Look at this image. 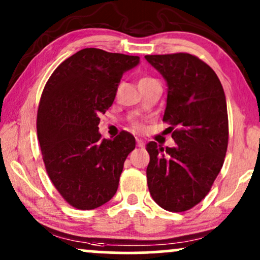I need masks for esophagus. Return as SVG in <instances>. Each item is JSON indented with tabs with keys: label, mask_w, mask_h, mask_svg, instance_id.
Here are the masks:
<instances>
[{
	"label": "esophagus",
	"mask_w": 260,
	"mask_h": 260,
	"mask_svg": "<svg viewBox=\"0 0 260 260\" xmlns=\"http://www.w3.org/2000/svg\"><path fill=\"white\" fill-rule=\"evenodd\" d=\"M137 145H138L139 148H143L144 147V140L140 139V138H137Z\"/></svg>",
	"instance_id": "34e87169"
}]
</instances>
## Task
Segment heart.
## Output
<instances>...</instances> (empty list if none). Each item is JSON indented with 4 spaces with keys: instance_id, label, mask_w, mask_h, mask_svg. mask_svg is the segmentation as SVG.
Here are the masks:
<instances>
[{
    "instance_id": "b5f03b06",
    "label": "heart",
    "mask_w": 260,
    "mask_h": 260,
    "mask_svg": "<svg viewBox=\"0 0 260 260\" xmlns=\"http://www.w3.org/2000/svg\"><path fill=\"white\" fill-rule=\"evenodd\" d=\"M143 79H147V78H143ZM134 124H136V126H139V124L137 123V122H136V123H134Z\"/></svg>"
}]
</instances>
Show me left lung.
Masks as SVG:
<instances>
[{
  "label": "left lung",
  "instance_id": "1",
  "mask_svg": "<svg viewBox=\"0 0 260 260\" xmlns=\"http://www.w3.org/2000/svg\"><path fill=\"white\" fill-rule=\"evenodd\" d=\"M168 82L162 121L176 145L164 149L149 142L148 187L161 208L182 213L201 203L223 165L229 117L222 85L213 68L186 52L147 55Z\"/></svg>",
  "mask_w": 260,
  "mask_h": 260
}]
</instances>
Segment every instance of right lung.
Listing matches in <instances>:
<instances>
[{"instance_id":"right-lung-1","label":"right lung","mask_w":260,"mask_h":260,"mask_svg":"<svg viewBox=\"0 0 260 260\" xmlns=\"http://www.w3.org/2000/svg\"><path fill=\"white\" fill-rule=\"evenodd\" d=\"M138 56L83 49L53 71L38 109L37 131L47 175L73 208L90 210L115 196L136 139L122 131L101 139L100 113L112 105L126 71Z\"/></svg>"}]
</instances>
